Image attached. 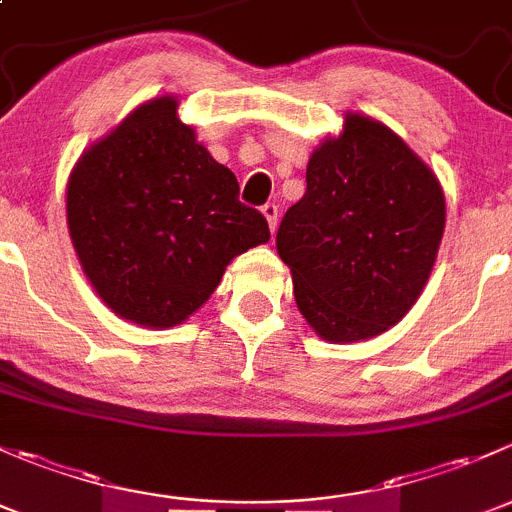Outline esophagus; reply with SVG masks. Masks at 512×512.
<instances>
[{
    "mask_svg": "<svg viewBox=\"0 0 512 512\" xmlns=\"http://www.w3.org/2000/svg\"><path fill=\"white\" fill-rule=\"evenodd\" d=\"M262 215H265L267 225H270V230L275 232L277 230V205L275 203H267L265 208H262Z\"/></svg>",
    "mask_w": 512,
    "mask_h": 512,
    "instance_id": "obj_1",
    "label": "esophagus"
}]
</instances>
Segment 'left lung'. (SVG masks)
<instances>
[{
    "label": "left lung",
    "mask_w": 512,
    "mask_h": 512,
    "mask_svg": "<svg viewBox=\"0 0 512 512\" xmlns=\"http://www.w3.org/2000/svg\"><path fill=\"white\" fill-rule=\"evenodd\" d=\"M443 225L431 168L381 121L347 113L309 158L307 193L277 230L299 312L327 342L386 332L421 297Z\"/></svg>",
    "instance_id": "1"
}]
</instances>
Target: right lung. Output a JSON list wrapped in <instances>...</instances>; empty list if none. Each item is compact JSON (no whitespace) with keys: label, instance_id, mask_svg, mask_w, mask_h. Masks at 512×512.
Returning a JSON list of instances; mask_svg holds the SVG:
<instances>
[{"label":"right lung","instance_id":"right-lung-1","mask_svg":"<svg viewBox=\"0 0 512 512\" xmlns=\"http://www.w3.org/2000/svg\"><path fill=\"white\" fill-rule=\"evenodd\" d=\"M235 173L195 141L178 98L128 113L71 170L66 220L84 275L118 317L165 329L208 302L232 257L270 240Z\"/></svg>","mask_w":512,"mask_h":512}]
</instances>
